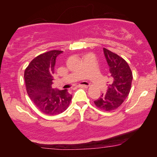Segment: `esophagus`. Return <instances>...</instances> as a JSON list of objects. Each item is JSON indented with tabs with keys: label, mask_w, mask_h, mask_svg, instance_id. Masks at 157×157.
<instances>
[{
	"label": "esophagus",
	"mask_w": 157,
	"mask_h": 157,
	"mask_svg": "<svg viewBox=\"0 0 157 157\" xmlns=\"http://www.w3.org/2000/svg\"><path fill=\"white\" fill-rule=\"evenodd\" d=\"M78 87H80V88H88V85L80 84V85H79Z\"/></svg>",
	"instance_id": "esophagus-1"
}]
</instances>
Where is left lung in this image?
<instances>
[{"instance_id":"8db88e82","label":"left lung","mask_w":157,"mask_h":157,"mask_svg":"<svg viewBox=\"0 0 157 157\" xmlns=\"http://www.w3.org/2000/svg\"><path fill=\"white\" fill-rule=\"evenodd\" d=\"M103 51L109 66L110 81L106 94L101 95L94 103L100 109L110 111L120 107L128 96L133 76L125 60L105 48Z\"/></svg>"}]
</instances>
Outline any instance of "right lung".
<instances>
[{"mask_svg": "<svg viewBox=\"0 0 157 157\" xmlns=\"http://www.w3.org/2000/svg\"><path fill=\"white\" fill-rule=\"evenodd\" d=\"M63 51L50 50L31 61L24 73L26 91L36 107L49 116L62 113L67 109L72 95L67 89H52L56 58Z\"/></svg>", "mask_w": 157, "mask_h": 157, "instance_id": "obj_1", "label": "right lung"}]
</instances>
